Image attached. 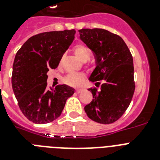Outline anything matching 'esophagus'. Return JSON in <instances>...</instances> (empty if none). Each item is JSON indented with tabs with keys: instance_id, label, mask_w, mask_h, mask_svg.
I'll list each match as a JSON object with an SVG mask.
<instances>
[{
	"instance_id": "34e87169",
	"label": "esophagus",
	"mask_w": 160,
	"mask_h": 160,
	"mask_svg": "<svg viewBox=\"0 0 160 160\" xmlns=\"http://www.w3.org/2000/svg\"><path fill=\"white\" fill-rule=\"evenodd\" d=\"M82 90H83L82 89H78V90H75V91H76V93H78V94H79V93L81 92Z\"/></svg>"
}]
</instances>
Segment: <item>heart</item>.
Masks as SVG:
<instances>
[{
	"mask_svg": "<svg viewBox=\"0 0 160 160\" xmlns=\"http://www.w3.org/2000/svg\"><path fill=\"white\" fill-rule=\"evenodd\" d=\"M75 54L76 55L79 59L83 62H85L90 60V51L87 46L79 44L76 45L74 48ZM85 80V75L80 73H69L65 78H64V82L68 85L70 86H79L83 83Z\"/></svg>",
	"mask_w": 160,
	"mask_h": 160,
	"instance_id": "obj_1",
	"label": "heart"
}]
</instances>
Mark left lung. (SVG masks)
<instances>
[{
	"mask_svg": "<svg viewBox=\"0 0 160 160\" xmlns=\"http://www.w3.org/2000/svg\"><path fill=\"white\" fill-rule=\"evenodd\" d=\"M80 37L94 52L96 67L89 80L92 101L85 106L88 117L100 124H112L124 114L135 90L133 57L124 40L104 29H81Z\"/></svg>",
	"mask_w": 160,
	"mask_h": 160,
	"instance_id": "8db88e82",
	"label": "left lung"
}]
</instances>
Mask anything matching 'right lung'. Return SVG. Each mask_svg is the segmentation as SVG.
Segmentation results:
<instances>
[{
	"label": "right lung",
	"instance_id": "1",
	"mask_svg": "<svg viewBox=\"0 0 160 160\" xmlns=\"http://www.w3.org/2000/svg\"><path fill=\"white\" fill-rule=\"evenodd\" d=\"M75 30L47 31L31 36L19 49L11 84L20 109L35 124H47L61 114L75 90L66 85L47 87V72L55 69L75 39Z\"/></svg>",
	"mask_w": 160,
	"mask_h": 160
}]
</instances>
